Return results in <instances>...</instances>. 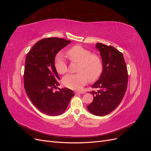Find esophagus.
<instances>
[{
  "mask_svg": "<svg viewBox=\"0 0 151 151\" xmlns=\"http://www.w3.org/2000/svg\"><path fill=\"white\" fill-rule=\"evenodd\" d=\"M82 93H83L79 92V91H76V92H75L76 94H82Z\"/></svg>",
  "mask_w": 151,
  "mask_h": 151,
  "instance_id": "obj_1",
  "label": "esophagus"
}]
</instances>
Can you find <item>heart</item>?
Wrapping results in <instances>:
<instances>
[{
  "label": "heart",
  "instance_id": "heart-1",
  "mask_svg": "<svg viewBox=\"0 0 151 151\" xmlns=\"http://www.w3.org/2000/svg\"><path fill=\"white\" fill-rule=\"evenodd\" d=\"M67 55L72 62L78 63L77 73L67 74L63 77L62 83L67 88L73 90H81L89 79L94 82L101 76L103 63L99 55L91 53L89 50L80 45H76L68 50ZM54 65L58 74H63L67 71V63L60 54L55 58Z\"/></svg>",
  "mask_w": 151,
  "mask_h": 151
}]
</instances>
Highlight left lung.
<instances>
[{"instance_id": "1", "label": "left lung", "mask_w": 151, "mask_h": 151, "mask_svg": "<svg viewBox=\"0 0 151 151\" xmlns=\"http://www.w3.org/2000/svg\"><path fill=\"white\" fill-rule=\"evenodd\" d=\"M103 70L99 79L92 86L93 101L88 106L90 113L96 116L108 115L117 108L125 94L128 83V71L122 52L115 47L97 43Z\"/></svg>"}]
</instances>
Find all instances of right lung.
I'll use <instances>...</instances> for the list:
<instances>
[{"instance_id": "add662e5", "label": "right lung", "mask_w": 151, "mask_h": 151, "mask_svg": "<svg viewBox=\"0 0 151 151\" xmlns=\"http://www.w3.org/2000/svg\"><path fill=\"white\" fill-rule=\"evenodd\" d=\"M70 43V41L63 38H44L32 47L26 57V93L36 108L49 116L62 114L74 96V92L67 88L53 91L60 80L54 65L55 58L61 49Z\"/></svg>"}]
</instances>
